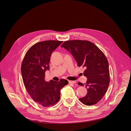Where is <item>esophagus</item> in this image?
I'll list each match as a JSON object with an SVG mask.
<instances>
[{"instance_id": "esophagus-1", "label": "esophagus", "mask_w": 131, "mask_h": 131, "mask_svg": "<svg viewBox=\"0 0 131 131\" xmlns=\"http://www.w3.org/2000/svg\"><path fill=\"white\" fill-rule=\"evenodd\" d=\"M68 82L69 83H72V84H75L76 83V82L74 81H69Z\"/></svg>"}]
</instances>
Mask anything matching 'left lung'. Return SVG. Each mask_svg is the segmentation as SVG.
Here are the masks:
<instances>
[{
    "label": "left lung",
    "instance_id": "8db88e82",
    "mask_svg": "<svg viewBox=\"0 0 131 131\" xmlns=\"http://www.w3.org/2000/svg\"><path fill=\"white\" fill-rule=\"evenodd\" d=\"M61 47L69 51L77 62L79 67L85 68L84 76L87 94L79 99L85 105L97 104L105 95L109 86L110 74L108 62L104 53L93 43L87 40H74L65 41Z\"/></svg>",
    "mask_w": 131,
    "mask_h": 131
}]
</instances>
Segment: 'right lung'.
<instances>
[{
    "label": "right lung",
    "mask_w": 131,
    "mask_h": 131,
    "mask_svg": "<svg viewBox=\"0 0 131 131\" xmlns=\"http://www.w3.org/2000/svg\"><path fill=\"white\" fill-rule=\"evenodd\" d=\"M62 42L47 40L34 45L26 53L22 63V76L27 92L34 101L44 107L57 104L60 99V90L68 84L64 79L59 82H48L45 79L51 54Z\"/></svg>",
    "instance_id": "obj_1"
}]
</instances>
